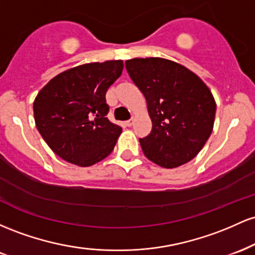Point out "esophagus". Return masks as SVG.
Listing matches in <instances>:
<instances>
[{
  "label": "esophagus",
  "instance_id": "esophagus-1",
  "mask_svg": "<svg viewBox=\"0 0 255 255\" xmlns=\"http://www.w3.org/2000/svg\"><path fill=\"white\" fill-rule=\"evenodd\" d=\"M125 125L127 126V127H130V126L133 125V119H130V120H128V121H126Z\"/></svg>",
  "mask_w": 255,
  "mask_h": 255
}]
</instances>
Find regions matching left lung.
I'll return each instance as SVG.
<instances>
[{"label":"left lung","instance_id":"8db88e82","mask_svg":"<svg viewBox=\"0 0 255 255\" xmlns=\"http://www.w3.org/2000/svg\"><path fill=\"white\" fill-rule=\"evenodd\" d=\"M147 102L152 130L139 139L142 152L163 168H176L200 152L212 133L216 102L197 74L160 57L126 61Z\"/></svg>","mask_w":255,"mask_h":255}]
</instances>
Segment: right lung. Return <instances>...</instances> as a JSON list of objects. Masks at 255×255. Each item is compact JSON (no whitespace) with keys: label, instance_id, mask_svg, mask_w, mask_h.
<instances>
[{"label":"right lung","instance_id":"1","mask_svg":"<svg viewBox=\"0 0 255 255\" xmlns=\"http://www.w3.org/2000/svg\"><path fill=\"white\" fill-rule=\"evenodd\" d=\"M122 69L121 60L74 67L51 79L37 95V129L66 162L90 166L113 152L122 128L107 118L105 93Z\"/></svg>","mask_w":255,"mask_h":255}]
</instances>
